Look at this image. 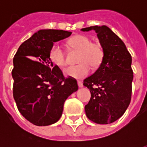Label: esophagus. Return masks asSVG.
<instances>
[{"label": "esophagus", "mask_w": 147, "mask_h": 147, "mask_svg": "<svg viewBox=\"0 0 147 147\" xmlns=\"http://www.w3.org/2000/svg\"><path fill=\"white\" fill-rule=\"evenodd\" d=\"M77 83H78V86H79V87H83V83H82L81 81H78Z\"/></svg>", "instance_id": "1"}]
</instances>
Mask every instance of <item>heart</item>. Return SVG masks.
I'll return each mask as SVG.
<instances>
[{"instance_id":"heart-1","label":"heart","mask_w":147,"mask_h":147,"mask_svg":"<svg viewBox=\"0 0 147 147\" xmlns=\"http://www.w3.org/2000/svg\"><path fill=\"white\" fill-rule=\"evenodd\" d=\"M69 45L75 49L80 50L78 62L76 66H70L64 70L67 76L80 79L86 76L90 71V66L98 67L105 57L104 49L99 42H92L89 37L83 34L75 35L68 41ZM49 59L58 67H64L67 64V58L64 49L59 44H54L49 51Z\"/></svg>"}]
</instances>
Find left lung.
I'll return each mask as SVG.
<instances>
[{"label":"left lung","instance_id":"8db88e82","mask_svg":"<svg viewBox=\"0 0 147 147\" xmlns=\"http://www.w3.org/2000/svg\"><path fill=\"white\" fill-rule=\"evenodd\" d=\"M94 30L105 57L92 76L83 80L91 98L85 105L88 119L99 124L113 123L123 116L128 107L132 92L131 56L123 41L106 26L83 28Z\"/></svg>","mask_w":147,"mask_h":147}]
</instances>
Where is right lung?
Segmentation results:
<instances>
[{"instance_id": "obj_1", "label": "right lung", "mask_w": 147, "mask_h": 147, "mask_svg": "<svg viewBox=\"0 0 147 147\" xmlns=\"http://www.w3.org/2000/svg\"><path fill=\"white\" fill-rule=\"evenodd\" d=\"M71 32L40 30L23 42L13 58V97L23 117L37 126H47L61 118L68 96L78 90L76 79L65 78L49 59L53 42Z\"/></svg>"}]
</instances>
